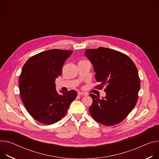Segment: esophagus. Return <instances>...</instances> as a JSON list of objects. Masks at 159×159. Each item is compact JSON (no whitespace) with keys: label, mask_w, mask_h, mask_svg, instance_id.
Here are the masks:
<instances>
[{"label":"esophagus","mask_w":159,"mask_h":159,"mask_svg":"<svg viewBox=\"0 0 159 159\" xmlns=\"http://www.w3.org/2000/svg\"><path fill=\"white\" fill-rule=\"evenodd\" d=\"M78 94L80 95V96H87L88 95L87 93H83V92H79Z\"/></svg>","instance_id":"34e87169"}]
</instances>
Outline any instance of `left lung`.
Wrapping results in <instances>:
<instances>
[{"instance_id": "8db88e82", "label": "left lung", "mask_w": 159, "mask_h": 159, "mask_svg": "<svg viewBox=\"0 0 159 159\" xmlns=\"http://www.w3.org/2000/svg\"><path fill=\"white\" fill-rule=\"evenodd\" d=\"M86 57L92 63L95 78L105 86L106 96L99 99L90 94L93 103L89 111L98 123L111 126L123 121L136 105L140 89L138 69L130 57L118 51L103 47L86 49Z\"/></svg>"}]
</instances>
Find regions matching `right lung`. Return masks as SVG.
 I'll list each match as a JSON object with an SVG mask.
<instances>
[{
  "mask_svg": "<svg viewBox=\"0 0 159 159\" xmlns=\"http://www.w3.org/2000/svg\"><path fill=\"white\" fill-rule=\"evenodd\" d=\"M72 51L54 49L38 53L28 59L19 79L22 102L31 116L44 124H52L66 115L76 98L75 90L57 93L55 80L62 74L65 61Z\"/></svg>",
  "mask_w": 159,
  "mask_h": 159,
  "instance_id": "1",
  "label": "right lung"
}]
</instances>
